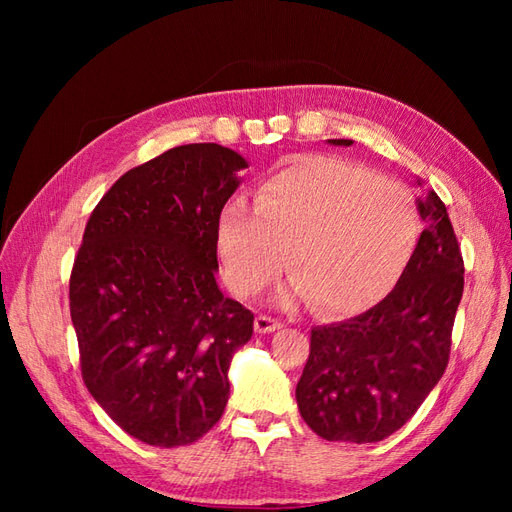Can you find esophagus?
Here are the masks:
<instances>
[{"label":"esophagus","mask_w":512,"mask_h":512,"mask_svg":"<svg viewBox=\"0 0 512 512\" xmlns=\"http://www.w3.org/2000/svg\"><path fill=\"white\" fill-rule=\"evenodd\" d=\"M254 327H256V333H273L277 329H282V322L271 316H256Z\"/></svg>","instance_id":"obj_1"}]
</instances>
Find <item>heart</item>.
<instances>
[{
    "label": "heart",
    "mask_w": 512,
    "mask_h": 512,
    "mask_svg": "<svg viewBox=\"0 0 512 512\" xmlns=\"http://www.w3.org/2000/svg\"><path fill=\"white\" fill-rule=\"evenodd\" d=\"M421 220L412 194L361 164L305 156L260 185L254 211L226 203L215 245L228 286L250 297L286 265L282 303L314 299L327 314H356L397 284Z\"/></svg>",
    "instance_id": "1"
}]
</instances>
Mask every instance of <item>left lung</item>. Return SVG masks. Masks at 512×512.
Masks as SVG:
<instances>
[{
	"instance_id": "8db88e82",
	"label": "left lung",
	"mask_w": 512,
	"mask_h": 512,
	"mask_svg": "<svg viewBox=\"0 0 512 512\" xmlns=\"http://www.w3.org/2000/svg\"><path fill=\"white\" fill-rule=\"evenodd\" d=\"M329 143L350 147L354 141ZM416 209L425 230L395 288L359 316L312 329L297 406L307 427L329 442L389 438L446 369L463 294V258L438 194L429 190L416 198Z\"/></svg>"
}]
</instances>
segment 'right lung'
<instances>
[{
	"label": "right lung",
	"instance_id": "right-lung-1",
	"mask_svg": "<svg viewBox=\"0 0 512 512\" xmlns=\"http://www.w3.org/2000/svg\"><path fill=\"white\" fill-rule=\"evenodd\" d=\"M247 160L215 143L128 170L85 226L70 316L89 393L136 440L192 444L220 421L254 314L224 297L215 222Z\"/></svg>",
	"mask_w": 512,
	"mask_h": 512
}]
</instances>
